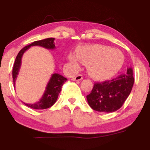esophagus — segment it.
Listing matches in <instances>:
<instances>
[{
    "instance_id": "esophagus-1",
    "label": "esophagus",
    "mask_w": 150,
    "mask_h": 150,
    "mask_svg": "<svg viewBox=\"0 0 150 150\" xmlns=\"http://www.w3.org/2000/svg\"><path fill=\"white\" fill-rule=\"evenodd\" d=\"M82 80V75H77V76H75V77H73V80L75 81H80Z\"/></svg>"
}]
</instances>
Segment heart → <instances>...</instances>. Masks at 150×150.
I'll return each instance as SVG.
<instances>
[{"label": "heart", "mask_w": 150, "mask_h": 150, "mask_svg": "<svg viewBox=\"0 0 150 150\" xmlns=\"http://www.w3.org/2000/svg\"><path fill=\"white\" fill-rule=\"evenodd\" d=\"M77 56L70 55L69 61L73 69L80 67V61L87 64V70L98 80L109 79L119 71L123 63V55L119 50L108 46L93 44L77 50Z\"/></svg>", "instance_id": "b5f03b06"}]
</instances>
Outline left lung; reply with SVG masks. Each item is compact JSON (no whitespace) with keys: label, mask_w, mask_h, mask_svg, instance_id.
Returning <instances> with one entry per match:
<instances>
[{"label":"left lung","mask_w":150,"mask_h":150,"mask_svg":"<svg viewBox=\"0 0 150 150\" xmlns=\"http://www.w3.org/2000/svg\"><path fill=\"white\" fill-rule=\"evenodd\" d=\"M133 84V70L128 68L125 73L113 80L94 84L92 92L87 96V102L94 111L114 112L124 104Z\"/></svg>","instance_id":"8db88e82"}]
</instances>
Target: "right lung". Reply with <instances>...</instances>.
Here are the masks:
<instances>
[{
  "mask_svg": "<svg viewBox=\"0 0 150 150\" xmlns=\"http://www.w3.org/2000/svg\"><path fill=\"white\" fill-rule=\"evenodd\" d=\"M54 40V38H48V39H43V40L36 41V42L32 43L30 45L26 46L25 47L20 50L16 58H15L14 65H13V79L14 87L15 85V81H16L19 72H20V67H21L22 58L24 53L27 49H30L31 46H42V47L49 50L55 49L56 46H55ZM66 80L67 78L62 76L60 74H52L49 82L47 83V85H46L44 94H43L40 100L37 101L36 103H34V104H26V103H24V104L26 106L34 108V109H45V108L51 107L57 100L58 94L61 92L63 85L65 83V82H66Z\"/></svg>",
  "mask_w": 150,
  "mask_h": 150,
  "instance_id": "1",
  "label": "right lung"
}]
</instances>
